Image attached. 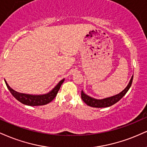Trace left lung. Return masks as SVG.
Listing matches in <instances>:
<instances>
[{
  "instance_id": "left-lung-1",
  "label": "left lung",
  "mask_w": 147,
  "mask_h": 147,
  "mask_svg": "<svg viewBox=\"0 0 147 147\" xmlns=\"http://www.w3.org/2000/svg\"><path fill=\"white\" fill-rule=\"evenodd\" d=\"M133 78L134 76H132L129 82V84L127 85V87L125 88L121 92L118 94L114 95V96H113L107 97V98H102V99H96V98H94L92 97L88 96V95L86 94L82 90L81 91V98L84 100L85 103H86L88 105L90 106V107L100 108V107H109V106H112L114 105V104L116 103L118 101H119V100L126 94V93L128 92L131 86L132 81H133Z\"/></svg>"
}]
</instances>
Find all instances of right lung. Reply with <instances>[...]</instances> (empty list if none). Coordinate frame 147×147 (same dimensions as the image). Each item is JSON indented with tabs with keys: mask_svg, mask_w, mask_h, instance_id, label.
<instances>
[{
	"mask_svg": "<svg viewBox=\"0 0 147 147\" xmlns=\"http://www.w3.org/2000/svg\"><path fill=\"white\" fill-rule=\"evenodd\" d=\"M5 84L7 88L9 90L11 94L15 97L16 99L22 102V104L30 106H38V105H47L52 101L54 99L55 97L56 96L57 94L59 91L60 87H61V84L64 81V79L61 80L58 83V84L52 90L49 92V93L45 94H40V95H32V94H23L13 90L12 88L9 87L7 83L5 80Z\"/></svg>",
	"mask_w": 147,
	"mask_h": 147,
	"instance_id": "obj_1",
	"label": "right lung"
}]
</instances>
